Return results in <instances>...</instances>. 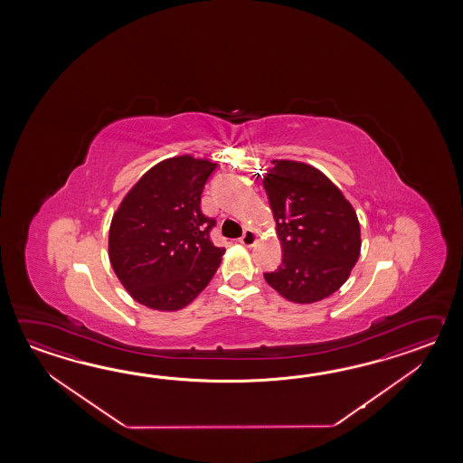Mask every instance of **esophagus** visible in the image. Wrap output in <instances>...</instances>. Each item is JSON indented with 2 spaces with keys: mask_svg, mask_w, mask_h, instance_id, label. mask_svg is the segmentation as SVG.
I'll return each instance as SVG.
<instances>
[{
  "mask_svg": "<svg viewBox=\"0 0 463 463\" xmlns=\"http://www.w3.org/2000/svg\"><path fill=\"white\" fill-rule=\"evenodd\" d=\"M256 240H258V238H256L255 232L250 230V228H246L245 233L240 238V243L243 246H248V248H251V246H255Z\"/></svg>",
  "mask_w": 463,
  "mask_h": 463,
  "instance_id": "obj_1",
  "label": "esophagus"
}]
</instances>
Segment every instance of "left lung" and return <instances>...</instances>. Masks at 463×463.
<instances>
[{"label": "left lung", "mask_w": 463, "mask_h": 463, "mask_svg": "<svg viewBox=\"0 0 463 463\" xmlns=\"http://www.w3.org/2000/svg\"><path fill=\"white\" fill-rule=\"evenodd\" d=\"M265 185L283 248V261L265 273L268 285L298 305H311L345 285L361 255L354 208L321 170L296 160H271Z\"/></svg>", "instance_id": "8db88e82"}]
</instances>
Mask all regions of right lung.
<instances>
[{"instance_id":"add662e5","label":"right lung","mask_w":463,"mask_h":463,"mask_svg":"<svg viewBox=\"0 0 463 463\" xmlns=\"http://www.w3.org/2000/svg\"><path fill=\"white\" fill-rule=\"evenodd\" d=\"M215 167L208 158H165L122 198L109 228V260L140 305L184 309L217 273L225 250L212 243L215 220L200 208Z\"/></svg>"}]
</instances>
